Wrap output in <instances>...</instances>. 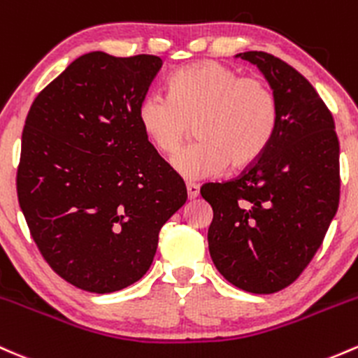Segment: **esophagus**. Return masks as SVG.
I'll return each mask as SVG.
<instances>
[{"label":"esophagus","mask_w":358,"mask_h":358,"mask_svg":"<svg viewBox=\"0 0 358 358\" xmlns=\"http://www.w3.org/2000/svg\"><path fill=\"white\" fill-rule=\"evenodd\" d=\"M187 194H188V199L194 200L199 197L200 194V187L195 185V183H187Z\"/></svg>","instance_id":"obj_1"}]
</instances>
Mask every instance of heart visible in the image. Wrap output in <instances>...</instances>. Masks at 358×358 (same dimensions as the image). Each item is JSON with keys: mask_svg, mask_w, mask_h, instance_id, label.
I'll return each instance as SVG.
<instances>
[{"mask_svg": "<svg viewBox=\"0 0 358 358\" xmlns=\"http://www.w3.org/2000/svg\"><path fill=\"white\" fill-rule=\"evenodd\" d=\"M170 95L144 96L137 119L163 156L176 155L195 127L200 143L173 159L182 178H210L227 166L245 170L272 139L277 101L260 78H241L229 66L202 61L173 74Z\"/></svg>", "mask_w": 358, "mask_h": 358, "instance_id": "obj_1", "label": "heart"}]
</instances>
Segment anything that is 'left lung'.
<instances>
[{"label":"left lung","instance_id":"8db88e82","mask_svg":"<svg viewBox=\"0 0 358 358\" xmlns=\"http://www.w3.org/2000/svg\"><path fill=\"white\" fill-rule=\"evenodd\" d=\"M262 71L277 101L263 155L238 178L206 183L209 251L219 273L251 294L292 284L323 243L340 200V144L333 115L313 85L262 50L236 54Z\"/></svg>","mask_w":358,"mask_h":358}]
</instances>
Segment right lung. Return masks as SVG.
<instances>
[{"mask_svg":"<svg viewBox=\"0 0 358 358\" xmlns=\"http://www.w3.org/2000/svg\"><path fill=\"white\" fill-rule=\"evenodd\" d=\"M158 56L78 57L38 93L17 171L20 209L50 268L108 294L151 266L163 224L187 200L183 180L137 119Z\"/></svg>","mask_w":358,"mask_h":358,"instance_id":"add662e5","label":"right lung"}]
</instances>
